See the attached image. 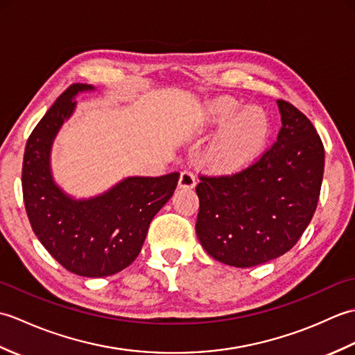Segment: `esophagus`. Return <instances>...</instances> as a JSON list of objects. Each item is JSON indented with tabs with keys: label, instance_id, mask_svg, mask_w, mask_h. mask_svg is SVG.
I'll return each instance as SVG.
<instances>
[{
	"label": "esophagus",
	"instance_id": "obj_1",
	"mask_svg": "<svg viewBox=\"0 0 355 355\" xmlns=\"http://www.w3.org/2000/svg\"><path fill=\"white\" fill-rule=\"evenodd\" d=\"M197 182H195V175L191 171H183L180 173V180H178V187L180 189H192L195 187Z\"/></svg>",
	"mask_w": 355,
	"mask_h": 355
}]
</instances>
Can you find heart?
Masks as SVG:
<instances>
[{
  "label": "heart",
  "instance_id": "1",
  "mask_svg": "<svg viewBox=\"0 0 355 355\" xmlns=\"http://www.w3.org/2000/svg\"><path fill=\"white\" fill-rule=\"evenodd\" d=\"M241 103L229 96L212 101L202 116L206 131L224 126L209 148L207 162L218 172L233 173L253 164L263 154L271 123L258 107L241 111Z\"/></svg>",
  "mask_w": 355,
  "mask_h": 355
}]
</instances>
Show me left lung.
<instances>
[{
    "label": "left lung",
    "mask_w": 355,
    "mask_h": 355,
    "mask_svg": "<svg viewBox=\"0 0 355 355\" xmlns=\"http://www.w3.org/2000/svg\"><path fill=\"white\" fill-rule=\"evenodd\" d=\"M282 126L258 160L232 175H200L197 236L214 259L253 267L293 248L318 207L323 143L304 112L279 99Z\"/></svg>",
    "instance_id": "8db88e82"
}]
</instances>
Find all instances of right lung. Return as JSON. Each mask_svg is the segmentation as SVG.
<instances>
[{
  "instance_id": "add662e5",
  "label": "right lung",
  "mask_w": 355,
  "mask_h": 355,
  "mask_svg": "<svg viewBox=\"0 0 355 355\" xmlns=\"http://www.w3.org/2000/svg\"><path fill=\"white\" fill-rule=\"evenodd\" d=\"M73 84L58 97L30 134L22 162V195L30 225L53 258L74 275L103 277L137 258L149 224L175 191L180 173L130 177L99 197L74 200L53 182L50 150L79 92Z\"/></svg>"
}]
</instances>
